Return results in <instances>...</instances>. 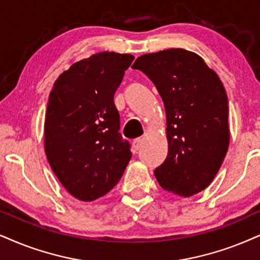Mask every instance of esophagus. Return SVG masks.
Listing matches in <instances>:
<instances>
[{
  "instance_id": "1",
  "label": "esophagus",
  "mask_w": 260,
  "mask_h": 260,
  "mask_svg": "<svg viewBox=\"0 0 260 260\" xmlns=\"http://www.w3.org/2000/svg\"><path fill=\"white\" fill-rule=\"evenodd\" d=\"M143 141H144V139L143 138H137V139H134V141H133V147H134V150H139L140 147H141V145H143Z\"/></svg>"
}]
</instances>
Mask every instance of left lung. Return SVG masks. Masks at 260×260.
I'll return each instance as SVG.
<instances>
[{
	"instance_id": "left-lung-1",
	"label": "left lung",
	"mask_w": 260,
	"mask_h": 260,
	"mask_svg": "<svg viewBox=\"0 0 260 260\" xmlns=\"http://www.w3.org/2000/svg\"><path fill=\"white\" fill-rule=\"evenodd\" d=\"M154 84L167 114L168 156L154 176L163 189L190 197L205 189L229 146L228 98L218 75L199 55L167 49L132 66Z\"/></svg>"
}]
</instances>
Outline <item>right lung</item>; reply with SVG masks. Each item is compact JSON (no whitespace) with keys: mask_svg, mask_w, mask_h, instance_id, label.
<instances>
[{"mask_svg":"<svg viewBox=\"0 0 260 260\" xmlns=\"http://www.w3.org/2000/svg\"><path fill=\"white\" fill-rule=\"evenodd\" d=\"M133 55L98 52L64 71L50 92L44 123L48 162L74 198L92 202L120 181L131 144L120 131L114 94Z\"/></svg>","mask_w":260,"mask_h":260,"instance_id":"add662e5","label":"right lung"}]
</instances>
